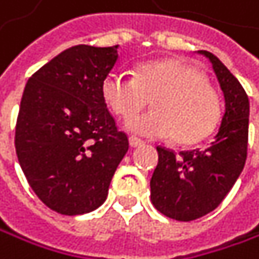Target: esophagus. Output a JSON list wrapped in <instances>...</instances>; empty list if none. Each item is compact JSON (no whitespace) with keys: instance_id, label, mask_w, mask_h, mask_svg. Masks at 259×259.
<instances>
[{"instance_id":"34e87169","label":"esophagus","mask_w":259,"mask_h":259,"mask_svg":"<svg viewBox=\"0 0 259 259\" xmlns=\"http://www.w3.org/2000/svg\"><path fill=\"white\" fill-rule=\"evenodd\" d=\"M145 142L143 140H140V139H137V137H130V145L133 146V148H137V146H142Z\"/></svg>"}]
</instances>
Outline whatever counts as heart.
I'll return each instance as SVG.
<instances>
[{"label": "heart", "mask_w": 259, "mask_h": 259, "mask_svg": "<svg viewBox=\"0 0 259 259\" xmlns=\"http://www.w3.org/2000/svg\"><path fill=\"white\" fill-rule=\"evenodd\" d=\"M102 96L122 120L134 118L151 99L154 110L130 122L133 133L168 137L189 145L207 137L221 117L218 93L204 74L180 59L143 62L134 76L111 73L102 82Z\"/></svg>", "instance_id": "1"}]
</instances>
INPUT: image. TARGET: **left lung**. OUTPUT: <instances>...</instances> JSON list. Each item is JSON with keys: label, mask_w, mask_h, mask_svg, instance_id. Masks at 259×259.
Listing matches in <instances>:
<instances>
[{"label": "left lung", "mask_w": 259, "mask_h": 259, "mask_svg": "<svg viewBox=\"0 0 259 259\" xmlns=\"http://www.w3.org/2000/svg\"><path fill=\"white\" fill-rule=\"evenodd\" d=\"M212 64L224 94L226 111L215 140L200 149L176 152L157 146L158 163L151 179V201L163 215L192 221L212 212L240 177L249 140V98L238 79L212 53Z\"/></svg>", "instance_id": "obj_1"}]
</instances>
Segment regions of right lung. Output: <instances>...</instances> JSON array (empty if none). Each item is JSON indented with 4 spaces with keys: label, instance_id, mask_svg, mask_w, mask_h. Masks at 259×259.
I'll return each mask as SVG.
<instances>
[{
    "label": "right lung",
    "instance_id": "add662e5",
    "mask_svg": "<svg viewBox=\"0 0 259 259\" xmlns=\"http://www.w3.org/2000/svg\"><path fill=\"white\" fill-rule=\"evenodd\" d=\"M117 50L70 47L24 88L15 128L18 161L38 198L58 213L98 209L130 148L102 96Z\"/></svg>",
    "mask_w": 259,
    "mask_h": 259
}]
</instances>
